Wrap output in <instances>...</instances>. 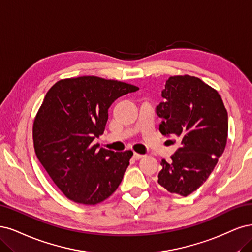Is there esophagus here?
Returning a JSON list of instances; mask_svg holds the SVG:
<instances>
[{
    "label": "esophagus",
    "mask_w": 252,
    "mask_h": 252,
    "mask_svg": "<svg viewBox=\"0 0 252 252\" xmlns=\"http://www.w3.org/2000/svg\"><path fill=\"white\" fill-rule=\"evenodd\" d=\"M142 156H143V155H141V154H139V153H134L133 158L136 159V160H139L140 158H142Z\"/></svg>",
    "instance_id": "1"
}]
</instances>
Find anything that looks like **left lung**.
I'll return each instance as SVG.
<instances>
[{
  "label": "left lung",
  "mask_w": 252,
  "mask_h": 252,
  "mask_svg": "<svg viewBox=\"0 0 252 252\" xmlns=\"http://www.w3.org/2000/svg\"><path fill=\"white\" fill-rule=\"evenodd\" d=\"M157 107L159 131L181 141L170 157L162 159L158 183L170 193L186 197L213 172L225 149L228 116L220 94L196 76H170Z\"/></svg>",
  "instance_id": "left-lung-1"
}]
</instances>
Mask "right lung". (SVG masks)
Segmentation results:
<instances>
[{
  "mask_svg": "<svg viewBox=\"0 0 252 252\" xmlns=\"http://www.w3.org/2000/svg\"><path fill=\"white\" fill-rule=\"evenodd\" d=\"M138 87L98 76L63 78L47 92L32 127L36 157L71 201L95 205L123 180L132 151L113 152L94 144L103 134L108 109Z\"/></svg>",
  "mask_w": 252,
  "mask_h": 252,
  "instance_id": "add662e5",
  "label": "right lung"
}]
</instances>
